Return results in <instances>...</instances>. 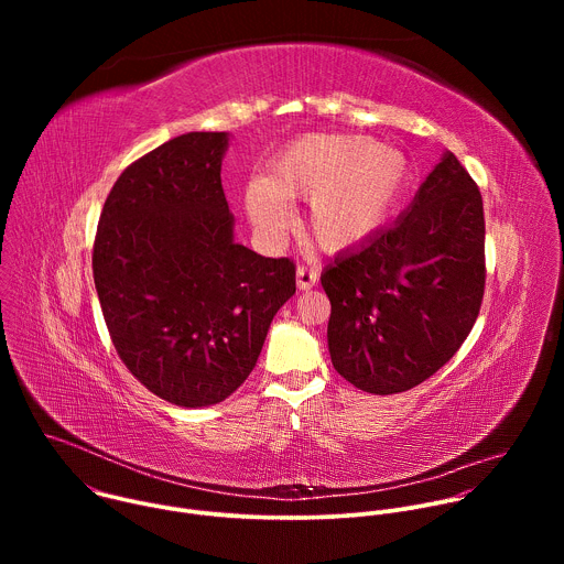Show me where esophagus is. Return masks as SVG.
Segmentation results:
<instances>
[{"mask_svg":"<svg viewBox=\"0 0 564 564\" xmlns=\"http://www.w3.org/2000/svg\"><path fill=\"white\" fill-rule=\"evenodd\" d=\"M318 281V272L314 268H307V265H299L296 268V285L299 290H310L314 288Z\"/></svg>","mask_w":564,"mask_h":564,"instance_id":"esophagus-1","label":"esophagus"}]
</instances>
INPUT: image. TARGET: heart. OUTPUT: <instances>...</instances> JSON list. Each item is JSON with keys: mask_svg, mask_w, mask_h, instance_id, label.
I'll list each match as a JSON object with an SVG mask.
<instances>
[{"mask_svg": "<svg viewBox=\"0 0 564 564\" xmlns=\"http://www.w3.org/2000/svg\"><path fill=\"white\" fill-rule=\"evenodd\" d=\"M409 181L411 163L399 149L368 135L307 133L274 155L265 181L248 187L246 207L254 225L276 231L288 223L285 200H310L307 231L335 252L379 229Z\"/></svg>", "mask_w": 564, "mask_h": 564, "instance_id": "obj_1", "label": "heart"}]
</instances>
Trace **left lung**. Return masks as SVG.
<instances>
[{"mask_svg":"<svg viewBox=\"0 0 564 564\" xmlns=\"http://www.w3.org/2000/svg\"><path fill=\"white\" fill-rule=\"evenodd\" d=\"M485 283L481 194L446 151L404 216L321 274L335 370L372 394L415 388L473 330Z\"/></svg>","mask_w":564,"mask_h":564,"instance_id":"obj_1","label":"left lung"}]
</instances>
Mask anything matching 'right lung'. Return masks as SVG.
<instances>
[{
	"label": "right lung",
	"mask_w": 564,
	"mask_h": 564,
	"mask_svg": "<svg viewBox=\"0 0 564 564\" xmlns=\"http://www.w3.org/2000/svg\"><path fill=\"white\" fill-rule=\"evenodd\" d=\"M225 131H192L131 163L111 187L94 281L118 357L160 399L212 406L257 366L279 307L296 292L290 259L234 243L220 185Z\"/></svg>",
	"instance_id": "obj_1"
}]
</instances>
